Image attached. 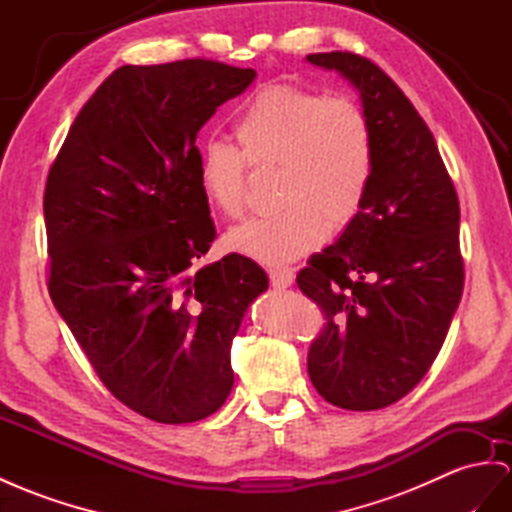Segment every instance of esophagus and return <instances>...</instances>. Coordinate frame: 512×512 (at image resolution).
Wrapping results in <instances>:
<instances>
[{
	"instance_id": "34e87169",
	"label": "esophagus",
	"mask_w": 512,
	"mask_h": 512,
	"mask_svg": "<svg viewBox=\"0 0 512 512\" xmlns=\"http://www.w3.org/2000/svg\"><path fill=\"white\" fill-rule=\"evenodd\" d=\"M268 277L272 287H277V290H285V287H290L296 279L294 268H270L268 270Z\"/></svg>"
}]
</instances>
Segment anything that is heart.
Wrapping results in <instances>:
<instances>
[{"mask_svg":"<svg viewBox=\"0 0 512 512\" xmlns=\"http://www.w3.org/2000/svg\"><path fill=\"white\" fill-rule=\"evenodd\" d=\"M240 151L209 142L199 160V186L214 209L238 218L244 209L246 164L279 166L277 212L246 220L227 233L233 253L283 264L316 248L326 223L344 227L359 214L372 181L370 125L355 103L292 84H268L233 123Z\"/></svg>","mask_w":512,"mask_h":512,"instance_id":"1","label":"heart"}]
</instances>
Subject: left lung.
<instances>
[{
    "mask_svg": "<svg viewBox=\"0 0 512 512\" xmlns=\"http://www.w3.org/2000/svg\"><path fill=\"white\" fill-rule=\"evenodd\" d=\"M307 62L357 90L374 151L359 214L296 277L326 313L307 370L326 402L374 411L422 381L461 303L458 196L428 125L391 77L350 51Z\"/></svg>",
    "mask_w": 512,
    "mask_h": 512,
    "instance_id": "8db88e82",
    "label": "left lung"
}]
</instances>
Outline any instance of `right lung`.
Wrapping results in <instances>:
<instances>
[{
    "mask_svg": "<svg viewBox=\"0 0 512 512\" xmlns=\"http://www.w3.org/2000/svg\"><path fill=\"white\" fill-rule=\"evenodd\" d=\"M255 75L201 58L116 69L49 170V296L103 385L153 422L225 404L231 342L268 290L242 255L201 264L216 229L196 134Z\"/></svg>",
    "mask_w": 512,
    "mask_h": 512,
    "instance_id": "obj_1",
    "label": "right lung"
}]
</instances>
